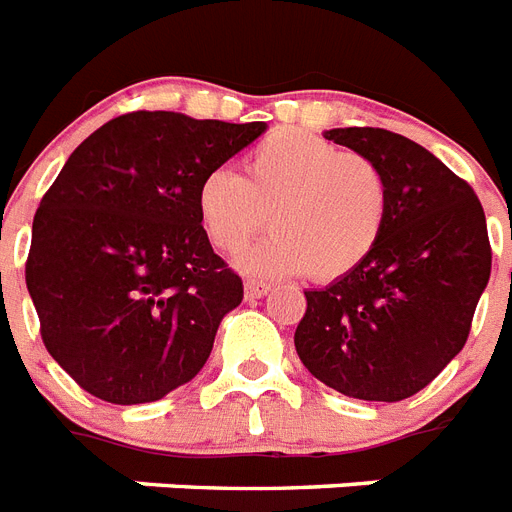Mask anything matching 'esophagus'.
Returning <instances> with one entry per match:
<instances>
[{
  "mask_svg": "<svg viewBox=\"0 0 512 512\" xmlns=\"http://www.w3.org/2000/svg\"><path fill=\"white\" fill-rule=\"evenodd\" d=\"M269 293V285L261 280H245V298L253 301V298H261Z\"/></svg>",
  "mask_w": 512,
  "mask_h": 512,
  "instance_id": "34e87169",
  "label": "esophagus"
}]
</instances>
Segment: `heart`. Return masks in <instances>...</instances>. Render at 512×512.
I'll list each match as a JSON object with an SVG mask.
<instances>
[{"label":"heart","instance_id":"b5f03b06","mask_svg":"<svg viewBox=\"0 0 512 512\" xmlns=\"http://www.w3.org/2000/svg\"><path fill=\"white\" fill-rule=\"evenodd\" d=\"M388 203L378 163L301 129L267 134L248 150L243 174L219 166L198 185L200 222L224 253L240 251L269 211L275 230L243 256L248 272L267 277L351 275L380 243Z\"/></svg>","mask_w":512,"mask_h":512}]
</instances>
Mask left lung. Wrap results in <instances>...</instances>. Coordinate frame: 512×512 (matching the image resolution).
I'll use <instances>...</instances> for the list:
<instances>
[{
	"label": "left lung",
	"mask_w": 512,
	"mask_h": 512,
	"mask_svg": "<svg viewBox=\"0 0 512 512\" xmlns=\"http://www.w3.org/2000/svg\"><path fill=\"white\" fill-rule=\"evenodd\" d=\"M325 140L378 163L391 203L365 264L304 290L306 314L293 341L325 386L365 402H402L468 341L492 272L484 208L465 179L402 134L349 126Z\"/></svg>",
	"instance_id": "1"
}]
</instances>
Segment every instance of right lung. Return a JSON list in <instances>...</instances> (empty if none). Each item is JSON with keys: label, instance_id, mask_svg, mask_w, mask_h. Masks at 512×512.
<instances>
[{"label": "right lung", "instance_id": "right-lung-1", "mask_svg": "<svg viewBox=\"0 0 512 512\" xmlns=\"http://www.w3.org/2000/svg\"><path fill=\"white\" fill-rule=\"evenodd\" d=\"M264 132L137 110L65 161L36 208L26 285L44 346L84 391L158 402L206 365L243 280L208 243L198 185Z\"/></svg>", "mask_w": 512, "mask_h": 512}]
</instances>
